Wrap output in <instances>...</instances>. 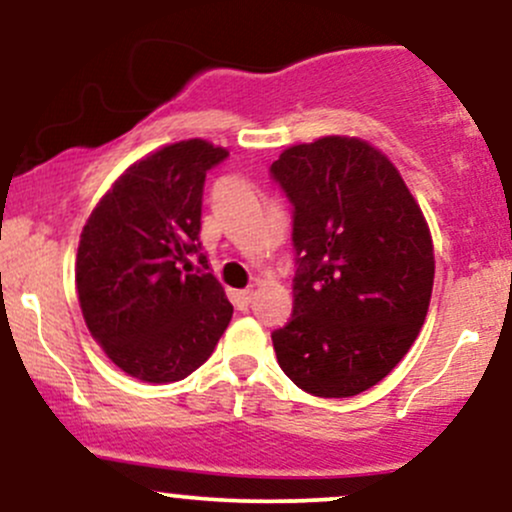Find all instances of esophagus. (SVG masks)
I'll return each mask as SVG.
<instances>
[{
    "label": "esophagus",
    "mask_w": 512,
    "mask_h": 512,
    "mask_svg": "<svg viewBox=\"0 0 512 512\" xmlns=\"http://www.w3.org/2000/svg\"><path fill=\"white\" fill-rule=\"evenodd\" d=\"M233 303H236L238 310H248L250 303H252V291L250 289L236 291V293H233Z\"/></svg>",
    "instance_id": "obj_1"
}]
</instances>
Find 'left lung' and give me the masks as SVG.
<instances>
[{"label":"left lung","mask_w":512,"mask_h":512,"mask_svg":"<svg viewBox=\"0 0 512 512\" xmlns=\"http://www.w3.org/2000/svg\"><path fill=\"white\" fill-rule=\"evenodd\" d=\"M293 207V315L276 361L315 397H354L402 361L431 303L433 243L419 204L378 149L322 137L269 168Z\"/></svg>","instance_id":"left-lung-1"}]
</instances>
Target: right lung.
<instances>
[{
    "label": "right lung",
    "mask_w": 512,
    "mask_h": 512,
    "mask_svg": "<svg viewBox=\"0 0 512 512\" xmlns=\"http://www.w3.org/2000/svg\"><path fill=\"white\" fill-rule=\"evenodd\" d=\"M226 156L204 139L163 146L115 180L81 231L76 291L88 332L144 383L187 378L231 322L199 243L204 180Z\"/></svg>",
    "instance_id": "1"
}]
</instances>
